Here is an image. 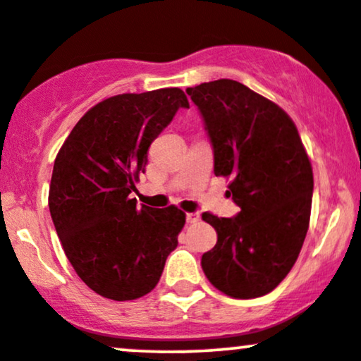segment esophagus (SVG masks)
Returning a JSON list of instances; mask_svg holds the SVG:
<instances>
[{"label":"esophagus","mask_w":361,"mask_h":361,"mask_svg":"<svg viewBox=\"0 0 361 361\" xmlns=\"http://www.w3.org/2000/svg\"><path fill=\"white\" fill-rule=\"evenodd\" d=\"M198 221H200V214H198V212L186 214V222H188V224H195V222H198Z\"/></svg>","instance_id":"esophagus-1"}]
</instances>
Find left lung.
Segmentation results:
<instances>
[{
  "instance_id": "left-lung-1",
  "label": "left lung",
  "mask_w": 361,
  "mask_h": 361,
  "mask_svg": "<svg viewBox=\"0 0 361 361\" xmlns=\"http://www.w3.org/2000/svg\"><path fill=\"white\" fill-rule=\"evenodd\" d=\"M214 149L215 176L231 178L239 212L204 214L217 244L202 256L210 283L234 299L267 295L299 258L312 205V166L292 118L233 80L186 88Z\"/></svg>"
}]
</instances>
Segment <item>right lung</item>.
<instances>
[{
    "instance_id": "add662e5",
    "label": "right lung",
    "mask_w": 361,
    "mask_h": 361,
    "mask_svg": "<svg viewBox=\"0 0 361 361\" xmlns=\"http://www.w3.org/2000/svg\"><path fill=\"white\" fill-rule=\"evenodd\" d=\"M180 88L106 98L82 115L56 157L49 210L78 276L98 295L134 300L156 287L185 214L137 205L130 193L147 149L176 111Z\"/></svg>"
}]
</instances>
